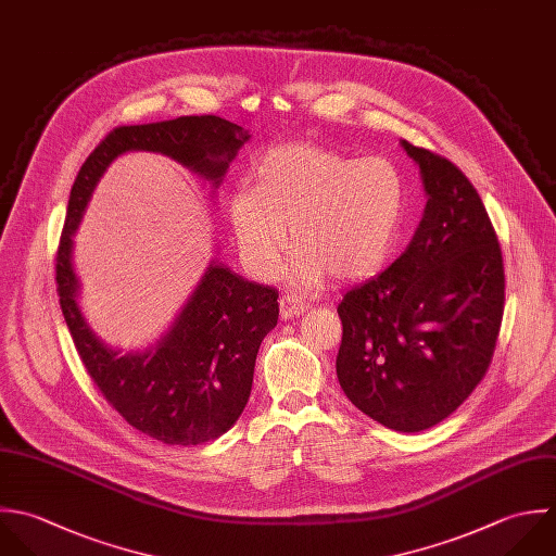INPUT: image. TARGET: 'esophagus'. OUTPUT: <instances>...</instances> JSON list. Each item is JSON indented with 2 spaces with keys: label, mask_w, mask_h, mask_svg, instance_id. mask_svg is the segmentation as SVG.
<instances>
[{
  "label": "esophagus",
  "mask_w": 556,
  "mask_h": 556,
  "mask_svg": "<svg viewBox=\"0 0 556 556\" xmlns=\"http://www.w3.org/2000/svg\"><path fill=\"white\" fill-rule=\"evenodd\" d=\"M305 309H307V305H305L296 294H283V296L279 299V312H281V318H294V316H301Z\"/></svg>",
  "instance_id": "1"
}]
</instances>
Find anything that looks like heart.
<instances>
[{"mask_svg":"<svg viewBox=\"0 0 556 556\" xmlns=\"http://www.w3.org/2000/svg\"><path fill=\"white\" fill-rule=\"evenodd\" d=\"M405 210V188L386 157H351L314 144H279L253 168V186L229 199V218L247 268L275 275L290 242L292 277L318 283L375 273L390 255Z\"/></svg>","mask_w":556,"mask_h":556,"instance_id":"heart-1","label":"heart"}]
</instances>
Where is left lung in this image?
<instances>
[{
  "instance_id": "obj_1",
  "label": "left lung",
  "mask_w": 556,
  "mask_h": 556,
  "mask_svg": "<svg viewBox=\"0 0 556 556\" xmlns=\"http://www.w3.org/2000/svg\"><path fill=\"white\" fill-rule=\"evenodd\" d=\"M427 207L409 247L338 305V381L379 425L418 433L448 418L483 381L505 312L498 236L470 179L403 140Z\"/></svg>"
}]
</instances>
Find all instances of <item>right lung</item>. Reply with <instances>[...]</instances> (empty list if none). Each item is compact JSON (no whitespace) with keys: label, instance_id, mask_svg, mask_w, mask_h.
<instances>
[{"label":"right lung","instance_id":"add662e5","mask_svg":"<svg viewBox=\"0 0 556 556\" xmlns=\"http://www.w3.org/2000/svg\"><path fill=\"white\" fill-rule=\"evenodd\" d=\"M247 140L242 127L214 114L114 127L86 157L71 188L55 251L62 316L103 399L134 429L164 444L197 446L233 427L251 394L260 344L277 325L279 292L214 262L170 331L144 353L121 355L81 318L71 268V236L99 177L121 153H164L218 186Z\"/></svg>","mask_w":556,"mask_h":556}]
</instances>
